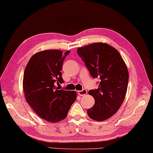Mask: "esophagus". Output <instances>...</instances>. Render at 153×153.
<instances>
[{"mask_svg":"<svg viewBox=\"0 0 153 153\" xmlns=\"http://www.w3.org/2000/svg\"><path fill=\"white\" fill-rule=\"evenodd\" d=\"M87 90H85V89H83L82 91H78V94H79V96H81L87 94Z\"/></svg>","mask_w":153,"mask_h":153,"instance_id":"esophagus-1","label":"esophagus"}]
</instances>
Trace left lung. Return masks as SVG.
<instances>
[{
  "mask_svg": "<svg viewBox=\"0 0 153 153\" xmlns=\"http://www.w3.org/2000/svg\"><path fill=\"white\" fill-rule=\"evenodd\" d=\"M93 78L100 79L98 88L88 94L95 100L87 110L91 119L102 121L116 114L127 93L128 72L120 53L107 43L96 42L77 48Z\"/></svg>",
  "mask_w": 153,
  "mask_h": 153,
  "instance_id": "left-lung-1",
  "label": "left lung"
}]
</instances>
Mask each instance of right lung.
I'll list each match as a JSON object with an SVG mask.
<instances>
[{"instance_id":"1","label":"right lung","mask_w":153,"mask_h":153,"mask_svg":"<svg viewBox=\"0 0 153 153\" xmlns=\"http://www.w3.org/2000/svg\"><path fill=\"white\" fill-rule=\"evenodd\" d=\"M70 53L44 50L35 53L27 64L23 76V91L26 102L41 118L52 123L64 120L76 101L75 91L59 90L64 81L61 70Z\"/></svg>"}]
</instances>
